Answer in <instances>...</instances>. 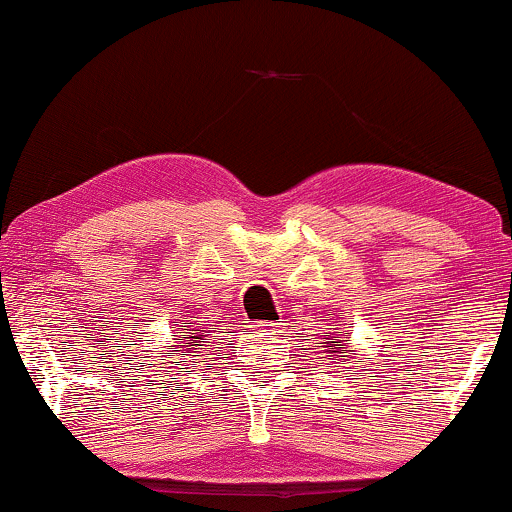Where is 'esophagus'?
Returning a JSON list of instances; mask_svg holds the SVG:
<instances>
[{
    "label": "esophagus",
    "mask_w": 512,
    "mask_h": 512,
    "mask_svg": "<svg viewBox=\"0 0 512 512\" xmlns=\"http://www.w3.org/2000/svg\"><path fill=\"white\" fill-rule=\"evenodd\" d=\"M278 323H271V321H260L257 323V331H276Z\"/></svg>",
    "instance_id": "obj_1"
}]
</instances>
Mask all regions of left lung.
I'll return each mask as SVG.
<instances>
[{
	"mask_svg": "<svg viewBox=\"0 0 512 512\" xmlns=\"http://www.w3.org/2000/svg\"><path fill=\"white\" fill-rule=\"evenodd\" d=\"M321 345H326V347H328V354H333V357H338V354H347V352H352V349H347V347H338V345H331V342H321Z\"/></svg>",
	"mask_w": 512,
	"mask_h": 512,
	"instance_id": "8db88e82",
	"label": "left lung"
}]
</instances>
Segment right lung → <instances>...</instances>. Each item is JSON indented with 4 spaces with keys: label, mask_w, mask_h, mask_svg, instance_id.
I'll return each mask as SVG.
<instances>
[{
    "label": "right lung",
    "mask_w": 512,
    "mask_h": 512,
    "mask_svg": "<svg viewBox=\"0 0 512 512\" xmlns=\"http://www.w3.org/2000/svg\"><path fill=\"white\" fill-rule=\"evenodd\" d=\"M184 331H186V328H184ZM200 340H203V335L191 333L189 338H186L184 342H179V345H172L170 354H179V352H184V347H186V349H193V345H196V342H200Z\"/></svg>",
    "instance_id": "right-lung-1"
}]
</instances>
